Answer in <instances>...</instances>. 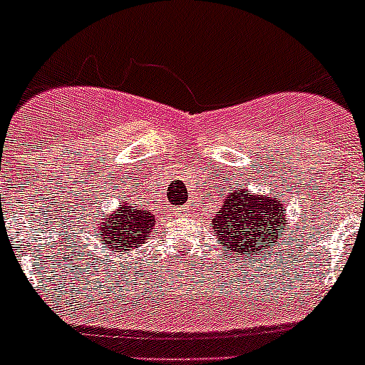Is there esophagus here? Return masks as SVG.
<instances>
[{
  "label": "esophagus",
  "mask_w": 365,
  "mask_h": 365,
  "mask_svg": "<svg viewBox=\"0 0 365 365\" xmlns=\"http://www.w3.org/2000/svg\"><path fill=\"white\" fill-rule=\"evenodd\" d=\"M188 210H190L188 206H180V208H177V212H179V214H182V215L188 214Z\"/></svg>",
  "instance_id": "esophagus-1"
}]
</instances>
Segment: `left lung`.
I'll use <instances>...</instances> for the list:
<instances>
[{
    "instance_id": "8db88e82",
    "label": "left lung",
    "mask_w": 365,
    "mask_h": 365,
    "mask_svg": "<svg viewBox=\"0 0 365 365\" xmlns=\"http://www.w3.org/2000/svg\"><path fill=\"white\" fill-rule=\"evenodd\" d=\"M285 205L278 195H250L235 190L222 201L214 215V232L222 243V252L241 257H257L263 247L276 245L285 225Z\"/></svg>"
}]
</instances>
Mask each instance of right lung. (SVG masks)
<instances>
[{
  "label": "right lung",
  "mask_w": 365,
  "mask_h": 365,
  "mask_svg": "<svg viewBox=\"0 0 365 365\" xmlns=\"http://www.w3.org/2000/svg\"><path fill=\"white\" fill-rule=\"evenodd\" d=\"M96 222V234L100 243L108 248H115L118 252L131 250L133 247H140L153 230L155 215L150 210H138L130 202H120L113 214L102 215Z\"/></svg>",
  "instance_id": "add662e5"
}]
</instances>
